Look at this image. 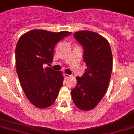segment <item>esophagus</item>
I'll return each mask as SVG.
<instances>
[{
    "label": "esophagus",
    "instance_id": "1",
    "mask_svg": "<svg viewBox=\"0 0 134 134\" xmlns=\"http://www.w3.org/2000/svg\"><path fill=\"white\" fill-rule=\"evenodd\" d=\"M70 76H71V75H68V74H66V73L64 74V77L65 78H66V79H68V77H70Z\"/></svg>",
    "mask_w": 134,
    "mask_h": 134
}]
</instances>
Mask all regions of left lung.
I'll return each instance as SVG.
<instances>
[{
    "label": "left lung",
    "mask_w": 134,
    "mask_h": 134,
    "mask_svg": "<svg viewBox=\"0 0 134 134\" xmlns=\"http://www.w3.org/2000/svg\"><path fill=\"white\" fill-rule=\"evenodd\" d=\"M74 37L83 47L87 68L71 90L75 105L84 111L92 109L104 97L112 71V53L108 40L90 31L75 32Z\"/></svg>",
    "instance_id": "8db88e82"
}]
</instances>
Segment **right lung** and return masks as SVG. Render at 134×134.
<instances>
[{
    "label": "right lung",
    "instance_id": "right-lung-1",
    "mask_svg": "<svg viewBox=\"0 0 134 134\" xmlns=\"http://www.w3.org/2000/svg\"><path fill=\"white\" fill-rule=\"evenodd\" d=\"M70 34L34 29L18 40L15 48L18 76L26 97L37 108H48L57 99L63 85L62 72L43 65L52 62L55 44Z\"/></svg>",
    "mask_w": 134,
    "mask_h": 134
}]
</instances>
